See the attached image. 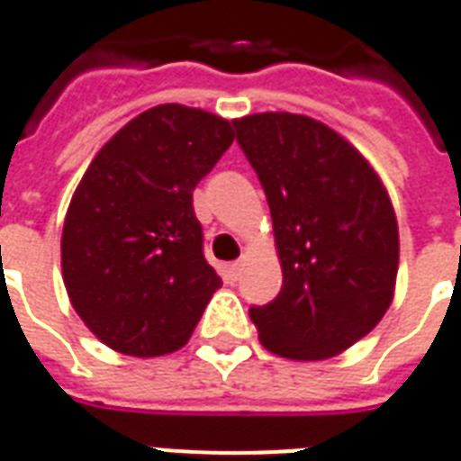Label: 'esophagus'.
I'll return each instance as SVG.
<instances>
[{"label": "esophagus", "instance_id": "1", "mask_svg": "<svg viewBox=\"0 0 461 461\" xmlns=\"http://www.w3.org/2000/svg\"><path fill=\"white\" fill-rule=\"evenodd\" d=\"M240 270H243V267H240V263L226 265V267H223V277H226L228 282H235L238 277H240Z\"/></svg>", "mask_w": 461, "mask_h": 461}]
</instances>
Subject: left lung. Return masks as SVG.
Instances as JSON below:
<instances>
[{
    "label": "left lung",
    "mask_w": 461,
    "mask_h": 461,
    "mask_svg": "<svg viewBox=\"0 0 461 461\" xmlns=\"http://www.w3.org/2000/svg\"><path fill=\"white\" fill-rule=\"evenodd\" d=\"M270 203L282 267L277 300L250 309L260 344L292 361H324L375 329L395 294L401 238L371 161L314 117L233 120Z\"/></svg>",
    "instance_id": "left-lung-1"
}]
</instances>
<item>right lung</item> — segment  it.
<instances>
[{
    "instance_id": "right-lung-1",
    "label": "right lung",
    "mask_w": 461,
    "mask_h": 461,
    "mask_svg": "<svg viewBox=\"0 0 461 461\" xmlns=\"http://www.w3.org/2000/svg\"><path fill=\"white\" fill-rule=\"evenodd\" d=\"M233 140V122L201 107H149L100 147L76 186L60 235L63 285L113 351H179L223 285L201 250L194 189Z\"/></svg>"
}]
</instances>
